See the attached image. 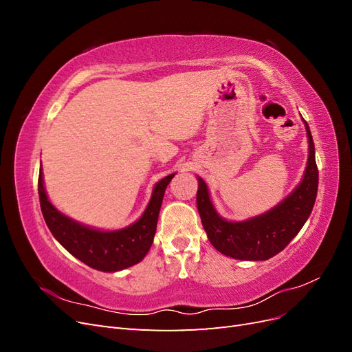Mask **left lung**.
<instances>
[{
	"label": "left lung",
	"instance_id": "8db88e82",
	"mask_svg": "<svg viewBox=\"0 0 352 352\" xmlns=\"http://www.w3.org/2000/svg\"><path fill=\"white\" fill-rule=\"evenodd\" d=\"M304 120V119H302ZM308 138L307 167L292 192L263 214L233 221L221 217L210 198L204 179L197 176V207L207 236L219 252L247 261H264L279 254L310 217L318 186V170L313 136L304 120Z\"/></svg>",
	"mask_w": 352,
	"mask_h": 352
}]
</instances>
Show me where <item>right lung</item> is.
<instances>
[{
	"mask_svg": "<svg viewBox=\"0 0 352 352\" xmlns=\"http://www.w3.org/2000/svg\"><path fill=\"white\" fill-rule=\"evenodd\" d=\"M175 175L176 173L168 175L154 185L150 202H148L142 216L135 223L123 229L102 230L73 220L52 206L47 195L41 166L38 192L42 216H44L52 236L73 257L95 270L107 273L120 272L142 261L150 251L166 188Z\"/></svg>",
	"mask_w": 352,
	"mask_h": 352,
	"instance_id": "add662e5",
	"label": "right lung"
}]
</instances>
